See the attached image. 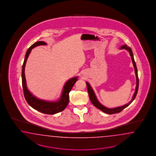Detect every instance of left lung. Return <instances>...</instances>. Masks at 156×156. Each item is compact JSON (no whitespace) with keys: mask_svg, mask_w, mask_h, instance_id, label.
<instances>
[{"mask_svg":"<svg viewBox=\"0 0 156 156\" xmlns=\"http://www.w3.org/2000/svg\"><path fill=\"white\" fill-rule=\"evenodd\" d=\"M120 50L122 49H125L126 50H127L128 52H129V54L131 57L132 58V61L133 65V67L134 69V71H135V74H136V89H135V91L134 93V94L133 95L132 99V100L128 103L127 104H125L123 106H119V107H117V108H108L105 107L103 105L101 104L99 102V101L97 99V96L95 94V92L94 90L93 89L92 87L90 86V84L89 82H86V85H87V91H88V93H89V98H90V101L92 102V104H93V105L95 106L97 109H99L100 110H101L102 112H103L105 113L109 114H112L118 113L121 112L123 109L127 108L128 106L133 101H134V99H135L136 95H137V91H138V72H137V66H136V62L134 61V56H133V54L132 50V49L129 47L127 46V45L125 44L121 46L120 48Z\"/></svg>","mask_w":156,"mask_h":156,"instance_id":"8db88e82","label":"left lung"}]
</instances>
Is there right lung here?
Listing matches in <instances>:
<instances>
[{
  "mask_svg": "<svg viewBox=\"0 0 156 156\" xmlns=\"http://www.w3.org/2000/svg\"><path fill=\"white\" fill-rule=\"evenodd\" d=\"M46 44L47 43L43 41H38L34 43L31 46V47L27 50L25 55V58L22 66V86L25 99L30 106L42 113L54 114L61 112L66 108L69 101V93L71 91V89L75 84V83L78 80V76L73 77L66 82L63 87L61 95L59 98L57 99V101H46L44 99H39L33 94L30 91V90H28L27 86L26 80L24 73L26 63L28 56L33 48L38 46Z\"/></svg>",
  "mask_w": 156,
  "mask_h": 156,
  "instance_id": "obj_1",
  "label": "right lung"
}]
</instances>
